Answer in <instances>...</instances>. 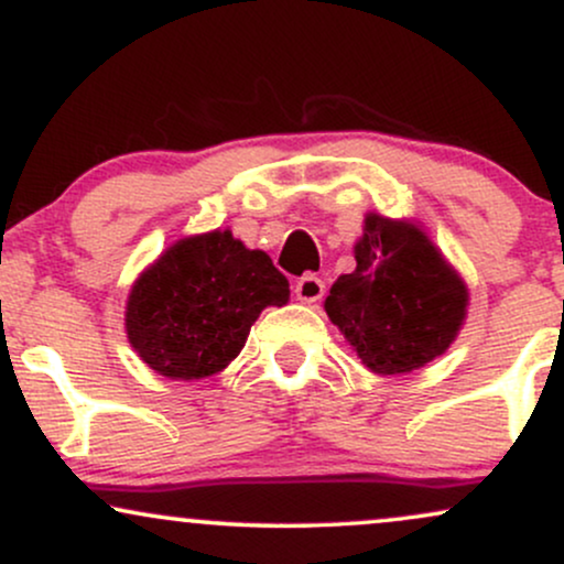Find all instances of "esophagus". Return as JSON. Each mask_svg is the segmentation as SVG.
I'll return each mask as SVG.
<instances>
[{"instance_id": "esophagus-1", "label": "esophagus", "mask_w": 564, "mask_h": 564, "mask_svg": "<svg viewBox=\"0 0 564 564\" xmlns=\"http://www.w3.org/2000/svg\"><path fill=\"white\" fill-rule=\"evenodd\" d=\"M294 294H296V300L300 302H304V304H313V302H318V300H323V294H326V283L321 281L318 275H302L300 281H296V286H294Z\"/></svg>"}]
</instances>
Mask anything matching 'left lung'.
I'll return each mask as SVG.
<instances>
[{
    "label": "left lung",
    "mask_w": 564,
    "mask_h": 564,
    "mask_svg": "<svg viewBox=\"0 0 564 564\" xmlns=\"http://www.w3.org/2000/svg\"><path fill=\"white\" fill-rule=\"evenodd\" d=\"M355 262L328 291L326 313L366 368L408 373L451 347L469 294L416 225L368 215Z\"/></svg>",
    "instance_id": "8db88e82"
}]
</instances>
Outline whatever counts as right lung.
Masks as SVG:
<instances>
[{"instance_id":"1","label":"right lung","mask_w":564,"mask_h":564,"mask_svg":"<svg viewBox=\"0 0 564 564\" xmlns=\"http://www.w3.org/2000/svg\"><path fill=\"white\" fill-rule=\"evenodd\" d=\"M286 302V275L264 251L212 230L170 246L134 281L127 336L161 377L204 379L241 352L268 304Z\"/></svg>"}]
</instances>
